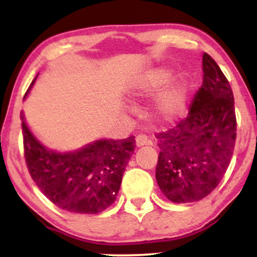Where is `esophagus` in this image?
I'll list each match as a JSON object with an SVG mask.
<instances>
[{"label": "esophagus", "instance_id": "obj_1", "mask_svg": "<svg viewBox=\"0 0 257 257\" xmlns=\"http://www.w3.org/2000/svg\"><path fill=\"white\" fill-rule=\"evenodd\" d=\"M152 141L147 138L145 134H139L137 137V146H144V145H151Z\"/></svg>", "mask_w": 257, "mask_h": 257}]
</instances>
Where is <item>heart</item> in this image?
Returning a JSON list of instances; mask_svg holds the SVG:
<instances>
[{
  "mask_svg": "<svg viewBox=\"0 0 257 257\" xmlns=\"http://www.w3.org/2000/svg\"><path fill=\"white\" fill-rule=\"evenodd\" d=\"M172 78V71L168 69H155L141 76L137 84L139 94H150L161 89ZM185 104V89L182 85H175L164 91L157 102V111L161 116L172 117L179 113Z\"/></svg>",
  "mask_w": 257,
  "mask_h": 257,
  "instance_id": "heart-1",
  "label": "heart"
}]
</instances>
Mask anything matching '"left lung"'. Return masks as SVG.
Here are the masks:
<instances>
[{
	"label": "left lung",
	"instance_id": "1",
	"mask_svg": "<svg viewBox=\"0 0 257 257\" xmlns=\"http://www.w3.org/2000/svg\"><path fill=\"white\" fill-rule=\"evenodd\" d=\"M203 83L188 113L156 134V179L174 203L197 202L211 193L231 163L237 137L234 99L228 79L209 54L202 59Z\"/></svg>",
	"mask_w": 257,
	"mask_h": 257
}]
</instances>
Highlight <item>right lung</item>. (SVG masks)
Returning a JSON list of instances; mask_svg holds the SVG:
<instances>
[{
	"instance_id": "right-lung-1",
	"label": "right lung",
	"mask_w": 257,
	"mask_h": 257,
	"mask_svg": "<svg viewBox=\"0 0 257 257\" xmlns=\"http://www.w3.org/2000/svg\"><path fill=\"white\" fill-rule=\"evenodd\" d=\"M20 116L28 170L53 204L71 213L98 214L114 202L137 146L135 137L99 140L79 151L61 155L41 145L26 126L23 113Z\"/></svg>"
}]
</instances>
